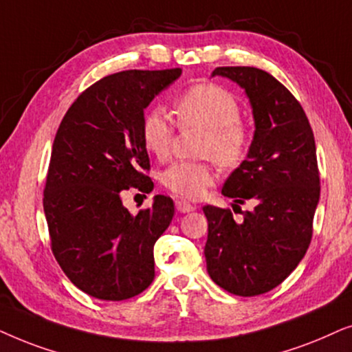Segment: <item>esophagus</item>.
I'll return each instance as SVG.
<instances>
[{"label": "esophagus", "mask_w": 352, "mask_h": 352, "mask_svg": "<svg viewBox=\"0 0 352 352\" xmlns=\"http://www.w3.org/2000/svg\"><path fill=\"white\" fill-rule=\"evenodd\" d=\"M175 208L179 212L185 214V212H191V210H195L196 206L190 204L188 201H185V199H179V201H175Z\"/></svg>", "instance_id": "esophagus-1"}]
</instances>
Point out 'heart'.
Segmentation results:
<instances>
[{
  "label": "heart",
  "mask_w": 352,
  "mask_h": 352,
  "mask_svg": "<svg viewBox=\"0 0 352 352\" xmlns=\"http://www.w3.org/2000/svg\"><path fill=\"white\" fill-rule=\"evenodd\" d=\"M175 114L184 127L206 129L201 144L203 156H212L223 167H235L250 149V132L240 120L241 109L236 98L215 83L190 87L175 101ZM142 140L153 156L164 159L170 151L175 125L159 107L148 111L142 119ZM161 184L173 195L188 199L203 198L217 179L212 157L206 161H177L161 172Z\"/></svg>",
  "instance_id": "heart-1"
}]
</instances>
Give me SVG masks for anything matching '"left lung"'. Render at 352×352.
<instances>
[{"instance_id":"1","label":"left lung","mask_w":352,"mask_h":352,"mask_svg":"<svg viewBox=\"0 0 352 352\" xmlns=\"http://www.w3.org/2000/svg\"><path fill=\"white\" fill-rule=\"evenodd\" d=\"M245 90L254 137L245 161L225 180L222 195L254 209L241 220L230 209L204 206L209 277L236 296H257L278 287L306 254L320 198L316 140L296 98L265 70L217 67Z\"/></svg>"}]
</instances>
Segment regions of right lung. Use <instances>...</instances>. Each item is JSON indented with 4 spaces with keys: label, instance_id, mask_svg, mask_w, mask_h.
<instances>
[{
    "label": "right lung",
    "instance_id": "add662e5",
    "mask_svg": "<svg viewBox=\"0 0 352 352\" xmlns=\"http://www.w3.org/2000/svg\"><path fill=\"white\" fill-rule=\"evenodd\" d=\"M182 69L124 70L93 83L65 112L56 133L43 209L53 254L67 278L102 301H122L154 280V243L173 217V201L154 196L130 214L120 193L151 191L142 140L144 109Z\"/></svg>",
    "mask_w": 352,
    "mask_h": 352
}]
</instances>
